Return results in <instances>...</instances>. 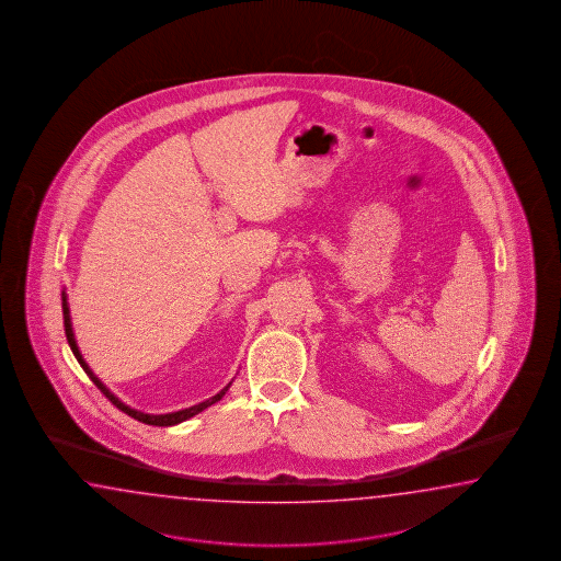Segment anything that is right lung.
Returning a JSON list of instances; mask_svg holds the SVG:
<instances>
[{"label":"right lung","mask_w":561,"mask_h":561,"mask_svg":"<svg viewBox=\"0 0 561 561\" xmlns=\"http://www.w3.org/2000/svg\"><path fill=\"white\" fill-rule=\"evenodd\" d=\"M62 311L66 340H68L70 350H72V354H75L78 364L84 368V373L88 374V378H90V380L100 388V392H102L106 399L111 400L116 409H121V411L126 412L128 416L137 419L138 423L152 424V426H173V424L183 423V421H188L191 416H195V414H199V412L205 411L207 407H211L215 402H219V400L224 399L225 392H227L229 387H231V382H229L224 390H219V392H217L215 397H211V399L203 400L199 404L188 407V409H183V411L167 412V414H147V412L135 411V409L126 407L123 400L116 399L113 392L102 385V380H100L99 376L90 370V366H88L87 360L82 358V354H80V350H78V344H76L75 330H72V318H70V306H68V296H66V291H62Z\"/></svg>","instance_id":"add662e5"}]
</instances>
